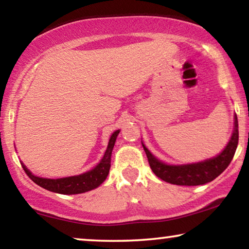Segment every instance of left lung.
<instances>
[{"mask_svg":"<svg viewBox=\"0 0 249 249\" xmlns=\"http://www.w3.org/2000/svg\"><path fill=\"white\" fill-rule=\"evenodd\" d=\"M238 139H239V131H238V120L236 115L233 134L231 136L227 147L223 149L221 154L204 162L186 165H168L154 158L151 152L145 147V145H142V147L147 155L152 171L160 179L169 183H173V185L198 186L212 181L228 168V165L232 161L234 153H236Z\"/></svg>","mask_w":249,"mask_h":249,"instance_id":"8db88e82","label":"left lung"}]
</instances>
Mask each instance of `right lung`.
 <instances>
[{"label":"right lung","mask_w":249,"mask_h":249,"mask_svg":"<svg viewBox=\"0 0 249 249\" xmlns=\"http://www.w3.org/2000/svg\"><path fill=\"white\" fill-rule=\"evenodd\" d=\"M119 132L120 130L114 131L112 134L110 141H108V145L105 154L102 159V161L95 166L93 170L88 171L83 175L74 176V177H68V178H61V179H46V178H39V177L34 176L25 165H22L23 170L27 173V176L33 180L34 182L42 187L44 189L50 190V192L57 193V194H64V195H72V194H81L89 192V190L97 188L102 182L107 179L110 171L111 166V154L112 149L114 147L115 139H117Z\"/></svg>","instance_id":"obj_1"}]
</instances>
